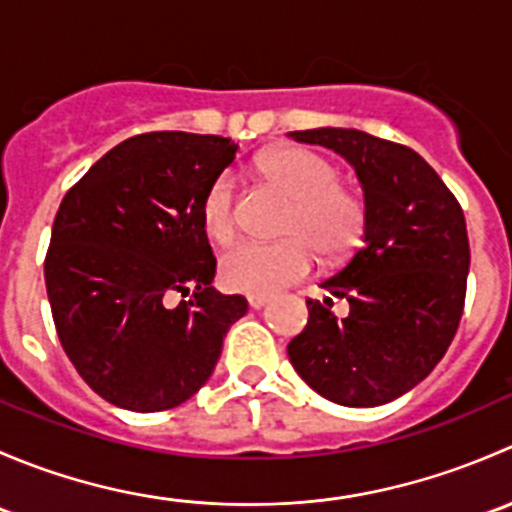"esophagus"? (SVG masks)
<instances>
[{
  "instance_id": "1",
  "label": "esophagus",
  "mask_w": 512,
  "mask_h": 512,
  "mask_svg": "<svg viewBox=\"0 0 512 512\" xmlns=\"http://www.w3.org/2000/svg\"><path fill=\"white\" fill-rule=\"evenodd\" d=\"M267 299H270V297H267V294H262V292H252V294H247V304H250L252 309H260L262 304L267 302Z\"/></svg>"
}]
</instances>
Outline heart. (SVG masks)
<instances>
[{
	"mask_svg": "<svg viewBox=\"0 0 512 512\" xmlns=\"http://www.w3.org/2000/svg\"><path fill=\"white\" fill-rule=\"evenodd\" d=\"M257 170L267 185L292 200L277 242H240L220 260V277L237 292H277L304 280L319 252L322 260L339 262L359 247L366 230V198L354 185L339 180L337 165L309 148L285 146L265 153ZM203 232L218 245L235 240L237 183L220 173L200 203Z\"/></svg>",
	"mask_w": 512,
	"mask_h": 512,
	"instance_id": "1",
	"label": "heart"
}]
</instances>
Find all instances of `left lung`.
<instances>
[{"instance_id":"obj_1","label":"left lung","mask_w":512,"mask_h":512,"mask_svg":"<svg viewBox=\"0 0 512 512\" xmlns=\"http://www.w3.org/2000/svg\"><path fill=\"white\" fill-rule=\"evenodd\" d=\"M337 151L364 188V245L322 282L349 302L307 299V327L287 344L294 371L339 406H381L411 391L443 359L466 304V218L456 195L416 151L354 128L292 131Z\"/></svg>"}]
</instances>
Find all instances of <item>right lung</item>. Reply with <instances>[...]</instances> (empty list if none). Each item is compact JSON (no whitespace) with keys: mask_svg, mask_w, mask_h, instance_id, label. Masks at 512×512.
Wrapping results in <instances>:
<instances>
[{"mask_svg":"<svg viewBox=\"0 0 512 512\" xmlns=\"http://www.w3.org/2000/svg\"><path fill=\"white\" fill-rule=\"evenodd\" d=\"M235 151L223 136L141 133L61 200L44 260L51 317L108 404L148 414L188 401L247 312L242 294L215 292L218 260L200 225L205 190Z\"/></svg>","mask_w":512,"mask_h":512,"instance_id":"obj_1","label":"right lung"}]
</instances>
